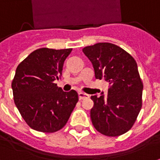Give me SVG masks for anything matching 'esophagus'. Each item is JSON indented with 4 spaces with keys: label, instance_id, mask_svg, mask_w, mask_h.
<instances>
[{
    "label": "esophagus",
    "instance_id": "obj_1",
    "mask_svg": "<svg viewBox=\"0 0 160 160\" xmlns=\"http://www.w3.org/2000/svg\"><path fill=\"white\" fill-rule=\"evenodd\" d=\"M88 98H89V95H88V94H87V93L82 92H79V99H80V100L88 99Z\"/></svg>",
    "mask_w": 160,
    "mask_h": 160
}]
</instances>
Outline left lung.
Returning <instances> with one entry per match:
<instances>
[{"label":"left lung","instance_id":"obj_1","mask_svg":"<svg viewBox=\"0 0 160 160\" xmlns=\"http://www.w3.org/2000/svg\"><path fill=\"white\" fill-rule=\"evenodd\" d=\"M93 66L96 79L108 82L107 97L91 96L92 123L108 137L126 133L142 107L143 82L133 57L119 46L99 42L82 49Z\"/></svg>","mask_w":160,"mask_h":160}]
</instances>
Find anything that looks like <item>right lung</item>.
Here are the masks:
<instances>
[{
	"mask_svg": "<svg viewBox=\"0 0 160 160\" xmlns=\"http://www.w3.org/2000/svg\"><path fill=\"white\" fill-rule=\"evenodd\" d=\"M71 51L42 48L18 65L12 80L14 101L22 119L33 130L47 133L61 130L76 106L77 92H65L54 83L61 79Z\"/></svg>",
	"mask_w": 160,
	"mask_h": 160,
	"instance_id": "right-lung-1",
	"label": "right lung"
}]
</instances>
